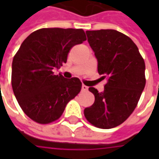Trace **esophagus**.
I'll return each mask as SVG.
<instances>
[{"label":"esophagus","mask_w":159,"mask_h":159,"mask_svg":"<svg viewBox=\"0 0 159 159\" xmlns=\"http://www.w3.org/2000/svg\"><path fill=\"white\" fill-rule=\"evenodd\" d=\"M89 89V88H88V87L86 86V85H82V90H83V91H87V90Z\"/></svg>","instance_id":"esophagus-1"}]
</instances>
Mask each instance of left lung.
<instances>
[{
  "instance_id": "1",
  "label": "left lung",
  "mask_w": 159,
  "mask_h": 159,
  "mask_svg": "<svg viewBox=\"0 0 159 159\" xmlns=\"http://www.w3.org/2000/svg\"><path fill=\"white\" fill-rule=\"evenodd\" d=\"M88 42L98 62V72L107 79L103 92L89 90L94 102L84 109L87 120L100 129L123 123L136 107L145 85V62L129 36L115 30H87Z\"/></svg>"
}]
</instances>
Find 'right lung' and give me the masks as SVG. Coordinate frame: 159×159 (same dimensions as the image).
Instances as JSON below:
<instances>
[{
  "instance_id": "obj_1",
  "label": "right lung",
  "mask_w": 159,
  "mask_h": 159,
  "mask_svg": "<svg viewBox=\"0 0 159 159\" xmlns=\"http://www.w3.org/2000/svg\"><path fill=\"white\" fill-rule=\"evenodd\" d=\"M86 40L82 29L43 28L20 46L12 64V87L24 112L35 122L59 119L70 100L82 89L77 77L54 75L67 61L70 49Z\"/></svg>"
}]
</instances>
